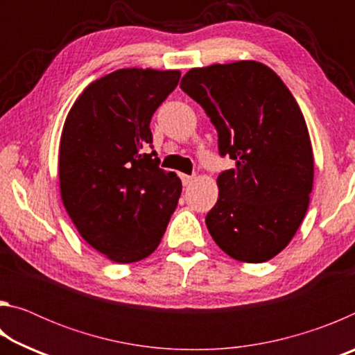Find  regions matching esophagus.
I'll return each mask as SVG.
<instances>
[{"label":"esophagus","instance_id":"esophagus-1","mask_svg":"<svg viewBox=\"0 0 355 355\" xmlns=\"http://www.w3.org/2000/svg\"><path fill=\"white\" fill-rule=\"evenodd\" d=\"M194 178H196V177H192V175H184V173H182V182H183V184H184V186L191 184L192 182H194Z\"/></svg>","mask_w":355,"mask_h":355}]
</instances>
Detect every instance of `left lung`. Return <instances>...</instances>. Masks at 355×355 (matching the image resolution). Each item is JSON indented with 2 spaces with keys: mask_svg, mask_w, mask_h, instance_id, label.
Masks as SVG:
<instances>
[{
  "mask_svg": "<svg viewBox=\"0 0 355 355\" xmlns=\"http://www.w3.org/2000/svg\"><path fill=\"white\" fill-rule=\"evenodd\" d=\"M180 87L205 110L219 153L235 161L218 177L209 235L238 261L271 260L296 235L313 188V150L297 101L257 61L191 69Z\"/></svg>",
  "mask_w": 355,
  "mask_h": 355,
  "instance_id": "1",
  "label": "left lung"
}]
</instances>
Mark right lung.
<instances>
[{
  "label": "right lung",
  "mask_w": 355,
  "mask_h": 355,
  "mask_svg": "<svg viewBox=\"0 0 355 355\" xmlns=\"http://www.w3.org/2000/svg\"><path fill=\"white\" fill-rule=\"evenodd\" d=\"M180 76V70H116L89 84L64 122L62 203L84 241L111 261L153 254L177 208L182 182L146 152L150 120Z\"/></svg>",
  "instance_id": "1"
}]
</instances>
